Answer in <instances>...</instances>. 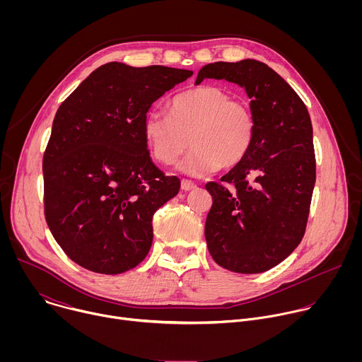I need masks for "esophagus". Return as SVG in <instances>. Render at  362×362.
<instances>
[{
	"label": "esophagus",
	"mask_w": 362,
	"mask_h": 362,
	"mask_svg": "<svg viewBox=\"0 0 362 362\" xmlns=\"http://www.w3.org/2000/svg\"><path fill=\"white\" fill-rule=\"evenodd\" d=\"M182 189H183L185 192L193 190V189H196V183H194V182H192V180L183 179V180H182Z\"/></svg>",
	"instance_id": "1"
}]
</instances>
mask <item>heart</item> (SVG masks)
I'll list each match as a JSON object with an SVG mask.
<instances>
[{
  "label": "heart",
  "instance_id": "b5f03b06",
  "mask_svg": "<svg viewBox=\"0 0 362 362\" xmlns=\"http://www.w3.org/2000/svg\"><path fill=\"white\" fill-rule=\"evenodd\" d=\"M151 156L172 166L186 151L182 170L200 176L238 166L252 147L255 117L243 101L215 86L185 90L169 101L168 115L151 112L143 120Z\"/></svg>",
  "mask_w": 362,
  "mask_h": 362
}]
</instances>
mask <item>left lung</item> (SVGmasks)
I'll list each match as a JSON object with an SVG mask.
<instances>
[{
    "label": "left lung",
    "mask_w": 362,
    "mask_h": 362,
    "mask_svg": "<svg viewBox=\"0 0 362 362\" xmlns=\"http://www.w3.org/2000/svg\"><path fill=\"white\" fill-rule=\"evenodd\" d=\"M203 78L245 87L255 117L247 156L219 183H206L214 204L204 238L219 267L261 274L288 257L306 229L317 177L311 117L295 90L265 63L206 64L196 84Z\"/></svg>",
    "instance_id": "obj_1"
}]
</instances>
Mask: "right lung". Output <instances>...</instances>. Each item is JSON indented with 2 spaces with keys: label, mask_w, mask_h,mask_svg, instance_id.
Masks as SVG:
<instances>
[{
  "label": "right lung",
  "mask_w": 362,
  "mask_h": 362,
  "mask_svg": "<svg viewBox=\"0 0 362 362\" xmlns=\"http://www.w3.org/2000/svg\"><path fill=\"white\" fill-rule=\"evenodd\" d=\"M193 71L107 63L59 107L42 158L44 215L77 265L105 275L137 267L154 212L180 189L154 166L143 136L150 106Z\"/></svg>",
  "instance_id": "1"
}]
</instances>
